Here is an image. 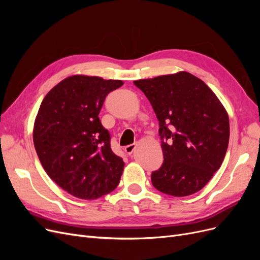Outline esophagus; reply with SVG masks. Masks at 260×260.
Wrapping results in <instances>:
<instances>
[{"label":"esophagus","instance_id":"obj_1","mask_svg":"<svg viewBox=\"0 0 260 260\" xmlns=\"http://www.w3.org/2000/svg\"><path fill=\"white\" fill-rule=\"evenodd\" d=\"M137 146H138V142L133 143V144H130V145H127V146L124 147V152L127 153L128 155H131L133 153V151H135V149L137 148Z\"/></svg>","mask_w":260,"mask_h":260}]
</instances>
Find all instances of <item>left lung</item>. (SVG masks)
Instances as JSON below:
<instances>
[{
    "mask_svg": "<svg viewBox=\"0 0 260 260\" xmlns=\"http://www.w3.org/2000/svg\"><path fill=\"white\" fill-rule=\"evenodd\" d=\"M159 121L162 166L157 190L177 198L199 192L220 168L230 137L229 116L209 86L186 72L133 82Z\"/></svg>",
    "mask_w": 260,
    "mask_h": 260,
    "instance_id": "8db88e82",
    "label": "left lung"
}]
</instances>
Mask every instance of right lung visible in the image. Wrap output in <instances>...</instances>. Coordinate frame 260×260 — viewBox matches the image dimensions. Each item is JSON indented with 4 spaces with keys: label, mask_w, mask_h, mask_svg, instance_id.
Returning a JSON list of instances; mask_svg holds the SVG:
<instances>
[{
    "label": "right lung",
    "mask_w": 260,
    "mask_h": 260,
    "mask_svg": "<svg viewBox=\"0 0 260 260\" xmlns=\"http://www.w3.org/2000/svg\"><path fill=\"white\" fill-rule=\"evenodd\" d=\"M121 80L75 75L46 94L34 125V144L49 177L75 198L95 200L117 187L124 162L111 148L99 114Z\"/></svg>",
    "instance_id": "obj_1"
}]
</instances>
